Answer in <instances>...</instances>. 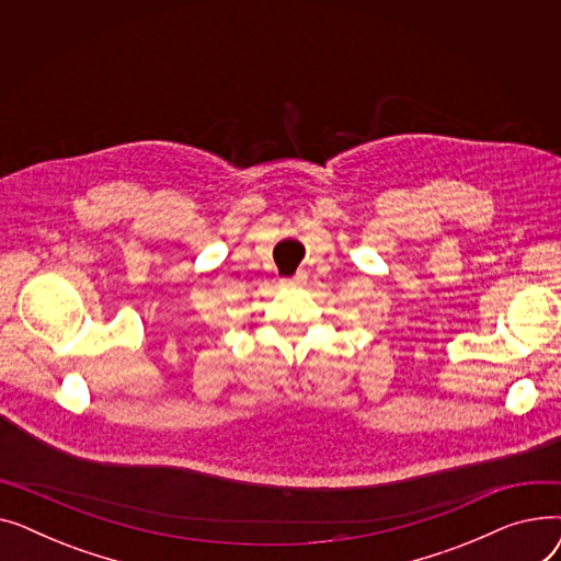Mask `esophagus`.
I'll list each match as a JSON object with an SVG mask.
<instances>
[{
	"label": "esophagus",
	"instance_id": "1",
	"mask_svg": "<svg viewBox=\"0 0 561 561\" xmlns=\"http://www.w3.org/2000/svg\"><path fill=\"white\" fill-rule=\"evenodd\" d=\"M284 284H286V286H305V284H307V273H302V271H300L296 277H288V279H284Z\"/></svg>",
	"mask_w": 561,
	"mask_h": 561
}]
</instances>
